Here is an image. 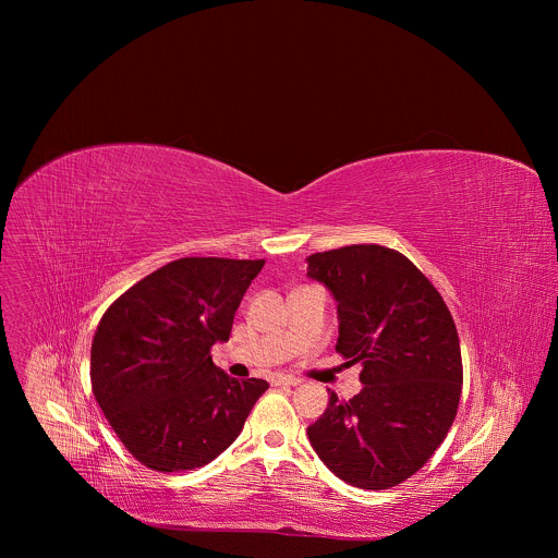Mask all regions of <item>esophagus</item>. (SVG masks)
<instances>
[{
	"label": "esophagus",
	"mask_w": 558,
	"mask_h": 558,
	"mask_svg": "<svg viewBox=\"0 0 558 558\" xmlns=\"http://www.w3.org/2000/svg\"><path fill=\"white\" fill-rule=\"evenodd\" d=\"M272 383H275L277 387H296V385H301V380L294 378V376H275Z\"/></svg>",
	"instance_id": "esophagus-1"
}]
</instances>
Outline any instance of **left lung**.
Instances as JSON below:
<instances>
[{
	"label": "left lung",
	"instance_id": "1",
	"mask_svg": "<svg viewBox=\"0 0 558 558\" xmlns=\"http://www.w3.org/2000/svg\"><path fill=\"white\" fill-rule=\"evenodd\" d=\"M339 316L335 350L361 363L363 389L330 393L307 427L319 460L361 489L412 477L447 438L462 396L458 328L438 290L396 248L350 244L307 257Z\"/></svg>",
	"mask_w": 558,
	"mask_h": 558
}]
</instances>
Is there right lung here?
Masks as SVG:
<instances>
[{"mask_svg":"<svg viewBox=\"0 0 558 558\" xmlns=\"http://www.w3.org/2000/svg\"><path fill=\"white\" fill-rule=\"evenodd\" d=\"M264 259L182 257L129 288L92 339V393L144 466L193 471L221 456L266 380L230 378L210 348L228 341L234 314Z\"/></svg>","mask_w":558,"mask_h":558,"instance_id":"right-lung-1","label":"right lung"}]
</instances>
